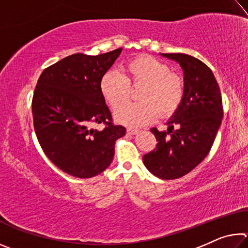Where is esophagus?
<instances>
[{
	"mask_svg": "<svg viewBox=\"0 0 248 248\" xmlns=\"http://www.w3.org/2000/svg\"><path fill=\"white\" fill-rule=\"evenodd\" d=\"M127 131H128L129 134H137V133H139V130H137V129H128Z\"/></svg>",
	"mask_w": 248,
	"mask_h": 248,
	"instance_id": "obj_1",
	"label": "esophagus"
}]
</instances>
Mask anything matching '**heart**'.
I'll return each mask as SVG.
<instances>
[{
  "label": "heart",
  "instance_id": "obj_1",
  "mask_svg": "<svg viewBox=\"0 0 248 248\" xmlns=\"http://www.w3.org/2000/svg\"><path fill=\"white\" fill-rule=\"evenodd\" d=\"M143 85L138 95L140 103L125 105L116 112V120L128 127L143 125L155 116L169 117L183 102L185 85L183 78L170 72L164 62L150 56H140L129 61L121 73L107 72L100 79V92L114 108L129 98L130 86Z\"/></svg>",
  "mask_w": 248,
  "mask_h": 248
}]
</instances>
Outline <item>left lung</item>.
Instances as JSON below:
<instances>
[{"label":"left lung","mask_w":248,"mask_h":248,"mask_svg":"<svg viewBox=\"0 0 248 248\" xmlns=\"http://www.w3.org/2000/svg\"><path fill=\"white\" fill-rule=\"evenodd\" d=\"M161 56L182 66L185 94L167 121V131L151 129L157 144L143 155V163L154 176L170 180L188 174L207 156L220 128L223 106L215 75L203 62L184 53Z\"/></svg>","instance_id":"8db88e82"}]
</instances>
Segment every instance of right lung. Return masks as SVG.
Wrapping results in <instances>:
<instances>
[{
  "label": "right lung",
  "instance_id": "obj_1",
  "mask_svg": "<svg viewBox=\"0 0 248 248\" xmlns=\"http://www.w3.org/2000/svg\"><path fill=\"white\" fill-rule=\"evenodd\" d=\"M121 48L98 56L75 53L41 73L32 97L33 128L41 149L58 169L78 178H91L107 169L115 142L125 134L112 124L100 92V79ZM104 123L105 128H91Z\"/></svg>",
  "mask_w": 248,
  "mask_h": 248
}]
</instances>
